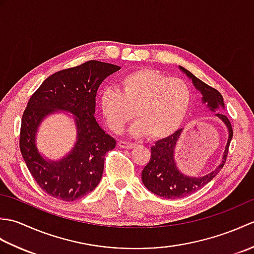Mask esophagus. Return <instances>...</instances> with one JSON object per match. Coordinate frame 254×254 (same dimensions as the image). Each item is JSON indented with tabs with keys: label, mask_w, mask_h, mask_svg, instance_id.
I'll return each instance as SVG.
<instances>
[{
	"label": "esophagus",
	"mask_w": 254,
	"mask_h": 254,
	"mask_svg": "<svg viewBox=\"0 0 254 254\" xmlns=\"http://www.w3.org/2000/svg\"><path fill=\"white\" fill-rule=\"evenodd\" d=\"M118 145H119V147L127 148V149H131V148H133L134 146H135V144L130 143V142H126V141H119Z\"/></svg>",
	"instance_id": "34e87169"
}]
</instances>
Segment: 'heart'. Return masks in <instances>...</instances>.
I'll list each match as a JSON object with an SVG mask.
<instances>
[{
	"instance_id": "1",
	"label": "heart",
	"mask_w": 254,
	"mask_h": 254,
	"mask_svg": "<svg viewBox=\"0 0 254 254\" xmlns=\"http://www.w3.org/2000/svg\"><path fill=\"white\" fill-rule=\"evenodd\" d=\"M191 100V89L182 79L142 68L122 76L117 89L102 91L99 107L107 126L115 133H121L136 116L138 120L130 128L132 136L161 139L179 130Z\"/></svg>"
}]
</instances>
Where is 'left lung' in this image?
<instances>
[{"mask_svg":"<svg viewBox=\"0 0 254 254\" xmlns=\"http://www.w3.org/2000/svg\"><path fill=\"white\" fill-rule=\"evenodd\" d=\"M179 69L192 80L194 87L202 94V104L206 106L209 111L214 112V116L217 117L227 127L228 139L225 146L222 163L218 165L216 169L203 177H190L182 174L181 170L178 168L175 160V149L183 132L182 128L175 132L172 135L156 142L154 146L150 148L152 155H150L148 164L142 171V181L150 192L166 198L187 196L212 181L225 165L229 144L233 138V127L228 118L223 112H216L218 109L225 108L223 96L218 90L202 82L185 67L179 66Z\"/></svg>","mask_w":254,"mask_h":254,"instance_id":"obj_1","label":"left lung"}]
</instances>
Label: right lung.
<instances>
[{
  "label": "right lung",
  "mask_w": 254,
  "mask_h": 254,
  "mask_svg": "<svg viewBox=\"0 0 254 254\" xmlns=\"http://www.w3.org/2000/svg\"><path fill=\"white\" fill-rule=\"evenodd\" d=\"M120 68L110 63L85 62L52 74L30 97L21 118L19 148L32 178L49 195L72 202L100 182L105 156L116 147V139L96 121V95L104 79ZM59 111L72 115L77 142L64 158L52 161L37 149L36 132L47 116Z\"/></svg>",
  "instance_id": "add662e5"
}]
</instances>
